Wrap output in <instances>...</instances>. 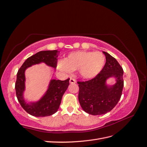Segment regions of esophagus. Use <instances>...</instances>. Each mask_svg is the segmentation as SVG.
I'll list each match as a JSON object with an SVG mask.
<instances>
[{
    "instance_id": "1",
    "label": "esophagus",
    "mask_w": 147,
    "mask_h": 147,
    "mask_svg": "<svg viewBox=\"0 0 147 147\" xmlns=\"http://www.w3.org/2000/svg\"><path fill=\"white\" fill-rule=\"evenodd\" d=\"M76 80H75L74 79H73V78H71V79L69 80V83L71 84H73V83H76Z\"/></svg>"
}]
</instances>
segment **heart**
Wrapping results in <instances>:
<instances>
[{
  "mask_svg": "<svg viewBox=\"0 0 147 147\" xmlns=\"http://www.w3.org/2000/svg\"><path fill=\"white\" fill-rule=\"evenodd\" d=\"M105 57L101 52L76 51L70 53L65 59L57 61V69L69 74L73 71L79 70L84 79H93L100 73L105 64Z\"/></svg>",
  "mask_w": 147,
  "mask_h": 147,
  "instance_id": "obj_1",
  "label": "heart"
}]
</instances>
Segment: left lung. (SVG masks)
I'll use <instances>...</instances> for the list:
<instances>
[{
    "label": "left lung",
    "mask_w": 147,
    "mask_h": 147,
    "mask_svg": "<svg viewBox=\"0 0 147 147\" xmlns=\"http://www.w3.org/2000/svg\"><path fill=\"white\" fill-rule=\"evenodd\" d=\"M106 63L100 73L91 80L78 81V99L81 108L92 115H101L113 110L121 96L123 88V70L110 54L103 52ZM115 78V83L108 85L107 80Z\"/></svg>",
    "instance_id": "left-lung-1"
}]
</instances>
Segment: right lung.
<instances>
[{
  "label": "right lung",
  "instance_id": "obj_1",
  "mask_svg": "<svg viewBox=\"0 0 147 147\" xmlns=\"http://www.w3.org/2000/svg\"><path fill=\"white\" fill-rule=\"evenodd\" d=\"M60 52L57 50L42 51L37 53L25 61L17 74L15 89L19 103L27 113L36 117L51 116L58 110L64 93L69 86V79L64 81L51 80L47 89L38 101L27 103L24 98L26 90V70L40 63L55 69L57 57Z\"/></svg>",
  "mask_w": 147,
  "mask_h": 147
}]
</instances>
